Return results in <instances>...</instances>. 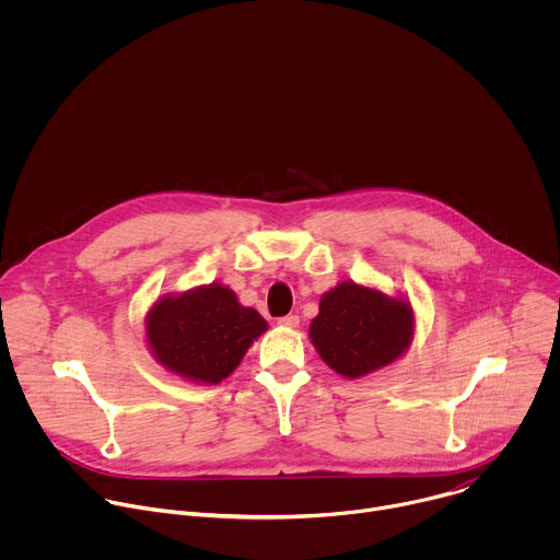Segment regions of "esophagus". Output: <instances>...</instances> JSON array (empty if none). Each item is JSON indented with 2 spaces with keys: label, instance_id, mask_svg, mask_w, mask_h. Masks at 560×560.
Segmentation results:
<instances>
[{
  "label": "esophagus",
  "instance_id": "34e87169",
  "mask_svg": "<svg viewBox=\"0 0 560 560\" xmlns=\"http://www.w3.org/2000/svg\"><path fill=\"white\" fill-rule=\"evenodd\" d=\"M279 326L283 328H296L299 326V316L296 314H285L279 318Z\"/></svg>",
  "mask_w": 560,
  "mask_h": 560
}]
</instances>
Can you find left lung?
<instances>
[{
	"label": "left lung",
	"mask_w": 560,
	"mask_h": 560,
	"mask_svg": "<svg viewBox=\"0 0 560 560\" xmlns=\"http://www.w3.org/2000/svg\"><path fill=\"white\" fill-rule=\"evenodd\" d=\"M415 339V310L406 296L341 281L318 301L310 341L328 368L361 378L401 359Z\"/></svg>",
	"instance_id": "1"
}]
</instances>
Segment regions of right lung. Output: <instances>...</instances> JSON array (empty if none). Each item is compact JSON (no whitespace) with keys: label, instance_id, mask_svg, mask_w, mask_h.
I'll return each mask as SVG.
<instances>
[{"label":"right lung","instance_id":"1","mask_svg":"<svg viewBox=\"0 0 560 560\" xmlns=\"http://www.w3.org/2000/svg\"><path fill=\"white\" fill-rule=\"evenodd\" d=\"M145 343L154 361L192 383L217 385L242 363L268 324L238 303L223 283L159 296L145 318Z\"/></svg>","mask_w":560,"mask_h":560}]
</instances>
